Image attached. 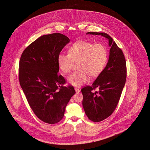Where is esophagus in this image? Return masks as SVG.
I'll return each mask as SVG.
<instances>
[{"instance_id": "obj_1", "label": "esophagus", "mask_w": 150, "mask_h": 150, "mask_svg": "<svg viewBox=\"0 0 150 150\" xmlns=\"http://www.w3.org/2000/svg\"><path fill=\"white\" fill-rule=\"evenodd\" d=\"M75 91H76V93H79V92L81 91L79 88H75Z\"/></svg>"}]
</instances>
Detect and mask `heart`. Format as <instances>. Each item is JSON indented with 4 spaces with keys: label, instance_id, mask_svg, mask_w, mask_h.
<instances>
[{
    "label": "heart",
    "instance_id": "b5f03b06",
    "mask_svg": "<svg viewBox=\"0 0 150 150\" xmlns=\"http://www.w3.org/2000/svg\"><path fill=\"white\" fill-rule=\"evenodd\" d=\"M68 54L60 53L57 63L61 71L69 73L74 63L78 71L68 77V82L74 86L79 87L90 78L98 76L104 70L108 60L107 47L101 43L94 44L85 40H78L69 49Z\"/></svg>",
    "mask_w": 150,
    "mask_h": 150
}]
</instances>
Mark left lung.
Wrapping results in <instances>:
<instances>
[{"label": "left lung", "instance_id": "1", "mask_svg": "<svg viewBox=\"0 0 150 150\" xmlns=\"http://www.w3.org/2000/svg\"><path fill=\"white\" fill-rule=\"evenodd\" d=\"M108 40L111 47L108 63L91 86L83 88L82 105L89 120L98 122L110 117L115 111L126 79V62L122 50L106 33L89 32ZM96 88L98 92H94Z\"/></svg>", "mask_w": 150, "mask_h": 150}]
</instances>
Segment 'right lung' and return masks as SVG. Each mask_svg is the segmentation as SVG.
I'll return each instance as SVG.
<instances>
[{
    "mask_svg": "<svg viewBox=\"0 0 150 150\" xmlns=\"http://www.w3.org/2000/svg\"><path fill=\"white\" fill-rule=\"evenodd\" d=\"M69 42L67 36L59 33L43 35L25 48L20 60L21 87L34 114L47 123L62 119L75 93L72 86H64L66 81L58 74L57 57Z\"/></svg>",
    "mask_w": 150,
    "mask_h": 150,
    "instance_id": "obj_1",
    "label": "right lung"
}]
</instances>
